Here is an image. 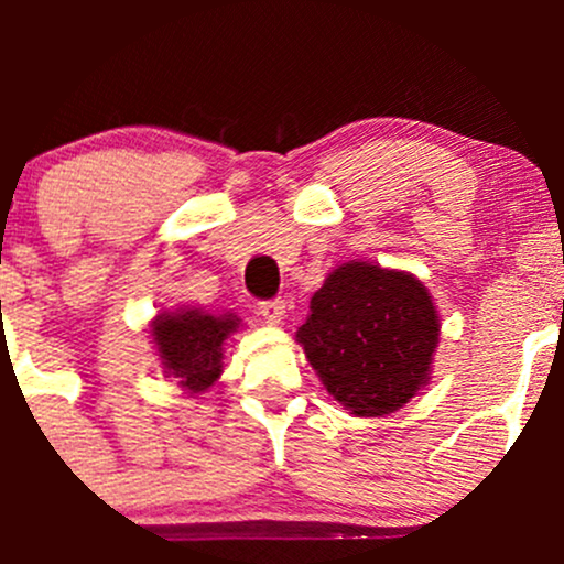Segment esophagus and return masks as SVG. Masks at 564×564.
<instances>
[{
    "label": "esophagus",
    "mask_w": 564,
    "mask_h": 564,
    "mask_svg": "<svg viewBox=\"0 0 564 564\" xmlns=\"http://www.w3.org/2000/svg\"><path fill=\"white\" fill-rule=\"evenodd\" d=\"M259 314L270 324H281L283 316H286V303L283 300H261Z\"/></svg>",
    "instance_id": "34e87169"
}]
</instances>
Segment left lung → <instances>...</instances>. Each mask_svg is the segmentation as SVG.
Instances as JSON below:
<instances>
[{"label": "left lung", "instance_id": "8db88e82", "mask_svg": "<svg viewBox=\"0 0 564 564\" xmlns=\"http://www.w3.org/2000/svg\"><path fill=\"white\" fill-rule=\"evenodd\" d=\"M297 340L340 406L382 417L429 382L440 316L417 278L351 261L314 294Z\"/></svg>", "mask_w": 564, "mask_h": 564}]
</instances>
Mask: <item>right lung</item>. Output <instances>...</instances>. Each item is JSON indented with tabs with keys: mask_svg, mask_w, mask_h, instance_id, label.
Returning a JSON list of instances; mask_svg holds the SVG:
<instances>
[{
	"mask_svg": "<svg viewBox=\"0 0 564 564\" xmlns=\"http://www.w3.org/2000/svg\"><path fill=\"white\" fill-rule=\"evenodd\" d=\"M240 324L235 316H209L204 311L166 314L152 324L158 351L169 377L191 392L207 390L220 377L224 340Z\"/></svg>",
	"mask_w": 564,
	"mask_h": 564,
	"instance_id": "right-lung-1",
	"label": "right lung"
}]
</instances>
